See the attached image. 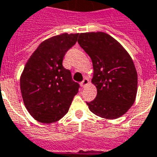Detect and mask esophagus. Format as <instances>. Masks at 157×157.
I'll use <instances>...</instances> for the list:
<instances>
[{
	"mask_svg": "<svg viewBox=\"0 0 157 157\" xmlns=\"http://www.w3.org/2000/svg\"><path fill=\"white\" fill-rule=\"evenodd\" d=\"M80 84H81V86L83 87V88L86 87L87 85L89 84V79H88V78H84V79H83V81L81 82V83H80Z\"/></svg>",
	"mask_w": 157,
	"mask_h": 157,
	"instance_id": "obj_1",
	"label": "esophagus"
}]
</instances>
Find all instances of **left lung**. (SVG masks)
I'll list each match as a JSON object with an SVG mask.
<instances>
[{
  "label": "left lung",
  "mask_w": 157,
  "mask_h": 157,
  "mask_svg": "<svg viewBox=\"0 0 157 157\" xmlns=\"http://www.w3.org/2000/svg\"><path fill=\"white\" fill-rule=\"evenodd\" d=\"M78 42L93 63L91 82L97 95L87 102L90 111L106 120L121 117L136 98L138 78L132 58L117 40L102 32L80 33Z\"/></svg>",
  "instance_id": "left-lung-1"
}]
</instances>
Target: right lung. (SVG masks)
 <instances>
[{"instance_id":"add662e5","label":"right lung","mask_w":157,"mask_h":157,"mask_svg":"<svg viewBox=\"0 0 157 157\" xmlns=\"http://www.w3.org/2000/svg\"><path fill=\"white\" fill-rule=\"evenodd\" d=\"M78 33H62L44 40L31 55L20 78L25 107L40 123L58 121L68 111L78 83L72 81L63 59Z\"/></svg>"}]
</instances>
